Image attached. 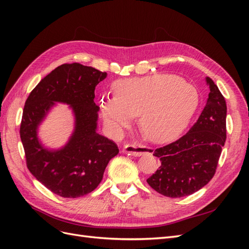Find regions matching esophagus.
I'll return each mask as SVG.
<instances>
[{
    "label": "esophagus",
    "mask_w": 249,
    "mask_h": 249,
    "mask_svg": "<svg viewBox=\"0 0 249 249\" xmlns=\"http://www.w3.org/2000/svg\"><path fill=\"white\" fill-rule=\"evenodd\" d=\"M153 150L149 147H145L143 145L138 144V143H131V144H125L123 148V153L124 154H129L132 156H141L143 154H148L152 153Z\"/></svg>",
    "instance_id": "esophagus-1"
}]
</instances>
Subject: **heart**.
<instances>
[{
    "label": "heart",
    "instance_id": "obj_1",
    "mask_svg": "<svg viewBox=\"0 0 249 249\" xmlns=\"http://www.w3.org/2000/svg\"><path fill=\"white\" fill-rule=\"evenodd\" d=\"M116 96L101 102L104 122L122 132L140 115L144 136L156 143L175 140L189 124L198 106L199 96L192 85L171 74L157 73L115 82Z\"/></svg>",
    "mask_w": 249,
    "mask_h": 249
}]
</instances>
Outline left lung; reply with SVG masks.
Returning <instances> with one entry per match:
<instances>
[{"label":"left lung","mask_w":249,"mask_h":249,"mask_svg":"<svg viewBox=\"0 0 249 249\" xmlns=\"http://www.w3.org/2000/svg\"><path fill=\"white\" fill-rule=\"evenodd\" d=\"M206 82L209 97L197 122L183 137L154 152L161 166L146 180L164 196H187L215 175L227 139V104L213 80L207 77Z\"/></svg>","instance_id":"obj_1"}]
</instances>
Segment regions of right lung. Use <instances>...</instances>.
<instances>
[{"label": "right lung", "mask_w": 249, "mask_h": 249, "mask_svg": "<svg viewBox=\"0 0 249 249\" xmlns=\"http://www.w3.org/2000/svg\"><path fill=\"white\" fill-rule=\"evenodd\" d=\"M106 77L107 72L91 66L62 64L44 77L26 101L19 133L28 169L59 196L77 198L92 192L119 152L114 142L96 132L100 107L94 103V90ZM56 102L70 105L75 127L64 147L51 150L39 140L38 127Z\"/></svg>", "instance_id": "obj_1"}]
</instances>
